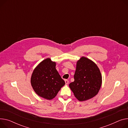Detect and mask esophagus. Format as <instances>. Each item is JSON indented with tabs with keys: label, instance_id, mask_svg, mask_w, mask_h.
Segmentation results:
<instances>
[{
	"label": "esophagus",
	"instance_id": "obj_1",
	"mask_svg": "<svg viewBox=\"0 0 128 128\" xmlns=\"http://www.w3.org/2000/svg\"><path fill=\"white\" fill-rule=\"evenodd\" d=\"M65 82L66 84H68L69 81H68V80H65Z\"/></svg>",
	"mask_w": 128,
	"mask_h": 128
}]
</instances>
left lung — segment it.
I'll list each match as a JSON object with an SVG mask.
<instances>
[{
    "instance_id": "1",
    "label": "left lung",
    "mask_w": 128,
    "mask_h": 128,
    "mask_svg": "<svg viewBox=\"0 0 128 128\" xmlns=\"http://www.w3.org/2000/svg\"><path fill=\"white\" fill-rule=\"evenodd\" d=\"M74 79L69 86L75 97L80 101L95 96L102 84V76L98 67L90 59L84 56L76 62Z\"/></svg>"
}]
</instances>
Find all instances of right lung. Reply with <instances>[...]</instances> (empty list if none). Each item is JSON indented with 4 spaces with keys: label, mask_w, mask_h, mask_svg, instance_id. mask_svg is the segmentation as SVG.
<instances>
[{
    "label": "right lung",
    "mask_w": 128,
    "mask_h": 128,
    "mask_svg": "<svg viewBox=\"0 0 128 128\" xmlns=\"http://www.w3.org/2000/svg\"><path fill=\"white\" fill-rule=\"evenodd\" d=\"M56 63L47 58L34 70L31 78L32 88L39 96L52 100L65 83L56 68Z\"/></svg>",
    "instance_id": "1"
}]
</instances>
